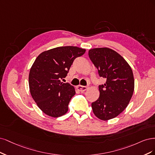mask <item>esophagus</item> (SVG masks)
<instances>
[{
    "label": "esophagus",
    "instance_id": "esophagus-1",
    "mask_svg": "<svg viewBox=\"0 0 155 155\" xmlns=\"http://www.w3.org/2000/svg\"><path fill=\"white\" fill-rule=\"evenodd\" d=\"M77 89H78V90L79 91L84 92V91L87 90V87H86V86H81V85H79L78 86H77Z\"/></svg>",
    "mask_w": 155,
    "mask_h": 155
}]
</instances>
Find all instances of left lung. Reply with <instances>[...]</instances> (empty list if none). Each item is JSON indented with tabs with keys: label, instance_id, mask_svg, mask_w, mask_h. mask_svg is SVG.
Masks as SVG:
<instances>
[{
	"label": "left lung",
	"instance_id": "obj_1",
	"mask_svg": "<svg viewBox=\"0 0 155 155\" xmlns=\"http://www.w3.org/2000/svg\"><path fill=\"white\" fill-rule=\"evenodd\" d=\"M88 54L98 71L106 79L100 85V96L91 104L93 111L102 120L117 117L127 106L133 96L134 81L131 68L120 54L108 48L89 49Z\"/></svg>",
	"mask_w": 155,
	"mask_h": 155
}]
</instances>
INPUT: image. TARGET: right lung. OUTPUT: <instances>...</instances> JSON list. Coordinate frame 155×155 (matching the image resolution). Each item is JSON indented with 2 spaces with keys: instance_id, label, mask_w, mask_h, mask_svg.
Returning <instances> with one entry per match:
<instances>
[{
  "instance_id": "obj_1",
  "label": "right lung",
  "mask_w": 155,
  "mask_h": 155,
  "mask_svg": "<svg viewBox=\"0 0 155 155\" xmlns=\"http://www.w3.org/2000/svg\"><path fill=\"white\" fill-rule=\"evenodd\" d=\"M86 49L62 46L41 53L29 74V86L38 107L48 116L59 117L68 111V104L75 94L74 88L61 80L67 76L74 60Z\"/></svg>"
}]
</instances>
